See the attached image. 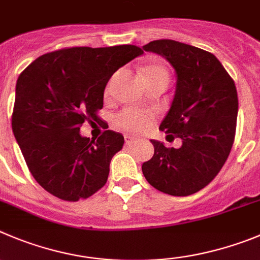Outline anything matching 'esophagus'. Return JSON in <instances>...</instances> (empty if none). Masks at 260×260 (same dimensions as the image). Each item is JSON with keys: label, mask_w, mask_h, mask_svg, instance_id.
Returning a JSON list of instances; mask_svg holds the SVG:
<instances>
[{"label": "esophagus", "mask_w": 260, "mask_h": 260, "mask_svg": "<svg viewBox=\"0 0 260 260\" xmlns=\"http://www.w3.org/2000/svg\"><path fill=\"white\" fill-rule=\"evenodd\" d=\"M135 142H137V138H135V137H132V135H125V143H126V144H127V146H128V144H133V143H135Z\"/></svg>", "instance_id": "esophagus-1"}]
</instances>
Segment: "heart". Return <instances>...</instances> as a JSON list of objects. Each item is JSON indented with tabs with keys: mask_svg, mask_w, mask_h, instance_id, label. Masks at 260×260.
I'll list each match as a JSON object with an SVG mask.
<instances>
[{
	"mask_svg": "<svg viewBox=\"0 0 260 260\" xmlns=\"http://www.w3.org/2000/svg\"><path fill=\"white\" fill-rule=\"evenodd\" d=\"M143 76L146 80V85L149 82L158 80H168L169 72L162 64L151 63L143 68ZM154 122V116L152 112L143 111L139 108H128L122 109L116 116V125L121 130L132 134H142L148 132Z\"/></svg>",
	"mask_w": 260,
	"mask_h": 260,
	"instance_id": "heart-1",
	"label": "heart"
}]
</instances>
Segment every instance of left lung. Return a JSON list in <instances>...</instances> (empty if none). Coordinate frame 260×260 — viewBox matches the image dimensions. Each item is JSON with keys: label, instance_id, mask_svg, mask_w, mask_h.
<instances>
[{"label": "left lung", "instance_id": "8db88e82", "mask_svg": "<svg viewBox=\"0 0 260 260\" xmlns=\"http://www.w3.org/2000/svg\"><path fill=\"white\" fill-rule=\"evenodd\" d=\"M146 51L162 55L177 73V91L159 125L180 148L151 140L154 154L143 164L147 182L171 196H189L218 175L235 142L239 98L233 78L211 52L174 40H156Z\"/></svg>", "mask_w": 260, "mask_h": 260}]
</instances>
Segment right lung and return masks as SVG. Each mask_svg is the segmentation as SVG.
Wrapping results in <instances>:
<instances>
[{
  "label": "right lung",
  "instance_id": "add662e5",
  "mask_svg": "<svg viewBox=\"0 0 260 260\" xmlns=\"http://www.w3.org/2000/svg\"><path fill=\"white\" fill-rule=\"evenodd\" d=\"M143 50L135 45L66 47L29 64L16 81L11 126L28 169L52 196L76 202L107 183L123 135L106 130L96 140L80 126L96 120L107 82Z\"/></svg>",
  "mask_w": 260,
  "mask_h": 260
}]
</instances>
